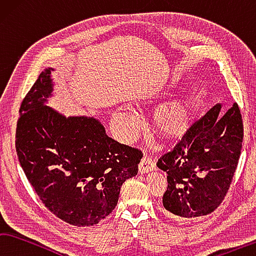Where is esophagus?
<instances>
[{"instance_id":"1","label":"esophagus","mask_w":256,"mask_h":256,"mask_svg":"<svg viewBox=\"0 0 256 256\" xmlns=\"http://www.w3.org/2000/svg\"><path fill=\"white\" fill-rule=\"evenodd\" d=\"M156 168H155V163L148 158H142L140 165H138V171H140V174H144V173H148L154 171Z\"/></svg>"}]
</instances>
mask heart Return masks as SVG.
<instances>
[{
  "label": "heart",
  "mask_w": 256,
  "mask_h": 256,
  "mask_svg": "<svg viewBox=\"0 0 256 256\" xmlns=\"http://www.w3.org/2000/svg\"><path fill=\"white\" fill-rule=\"evenodd\" d=\"M194 114L196 106L192 98L178 94L156 108L153 124L160 135L168 138L181 137L191 128ZM112 128L121 142H132L140 130L138 116L130 108H119L112 114Z\"/></svg>",
  "instance_id": "heart-1"
}]
</instances>
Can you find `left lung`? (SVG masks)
<instances>
[{"instance_id": "obj_1", "label": "left lung", "mask_w": 256, "mask_h": 256, "mask_svg": "<svg viewBox=\"0 0 256 256\" xmlns=\"http://www.w3.org/2000/svg\"><path fill=\"white\" fill-rule=\"evenodd\" d=\"M243 122L234 103L222 112L217 103L192 126L172 152L158 160L168 173L164 212L178 219L212 212L225 198L238 163Z\"/></svg>"}]
</instances>
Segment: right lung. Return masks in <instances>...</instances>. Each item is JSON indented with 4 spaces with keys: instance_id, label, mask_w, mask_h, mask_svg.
<instances>
[{
    "instance_id": "obj_1",
    "label": "right lung",
    "mask_w": 256,
    "mask_h": 256,
    "mask_svg": "<svg viewBox=\"0 0 256 256\" xmlns=\"http://www.w3.org/2000/svg\"><path fill=\"white\" fill-rule=\"evenodd\" d=\"M54 67L42 72L22 101L16 126L19 162L40 200L62 220L93 226L112 212L122 183L137 176L142 153L112 140L96 116L48 106Z\"/></svg>"
}]
</instances>
